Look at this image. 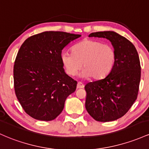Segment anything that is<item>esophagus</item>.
<instances>
[{"label": "esophagus", "instance_id": "1", "mask_svg": "<svg viewBox=\"0 0 149 149\" xmlns=\"http://www.w3.org/2000/svg\"><path fill=\"white\" fill-rule=\"evenodd\" d=\"M84 88V85L82 83L78 82L77 84V89H80V88Z\"/></svg>", "mask_w": 149, "mask_h": 149}]
</instances>
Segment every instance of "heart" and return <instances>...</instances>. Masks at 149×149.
Segmentation results:
<instances>
[{"label": "heart", "mask_w": 149, "mask_h": 149, "mask_svg": "<svg viewBox=\"0 0 149 149\" xmlns=\"http://www.w3.org/2000/svg\"><path fill=\"white\" fill-rule=\"evenodd\" d=\"M116 59L114 48L109 45L95 40H84L75 45L72 52H63L61 63L66 73L73 76L81 68L82 78L93 79L104 78L113 68Z\"/></svg>", "instance_id": "1"}]
</instances>
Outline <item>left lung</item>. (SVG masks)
Listing matches in <instances>:
<instances>
[{
    "mask_svg": "<svg viewBox=\"0 0 149 149\" xmlns=\"http://www.w3.org/2000/svg\"><path fill=\"white\" fill-rule=\"evenodd\" d=\"M89 37L109 40L114 47L116 59L105 78L85 86L86 108L98 122H110L128 112L137 98L141 80V65L134 45L112 31L93 32Z\"/></svg>",
    "mask_w": 149,
    "mask_h": 149,
    "instance_id": "left-lung-1",
    "label": "left lung"
}]
</instances>
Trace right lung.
Listing matches in <instances>:
<instances>
[{"label": "right lung", "instance_id": "right-lung-1", "mask_svg": "<svg viewBox=\"0 0 149 149\" xmlns=\"http://www.w3.org/2000/svg\"><path fill=\"white\" fill-rule=\"evenodd\" d=\"M81 35L44 32L31 36L17 52L13 68L16 97L24 112L35 120L58 117L77 82L65 73L62 49Z\"/></svg>", "mask_w": 149, "mask_h": 149}]
</instances>
